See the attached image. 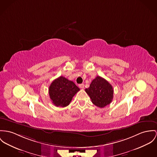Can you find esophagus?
I'll list each match as a JSON object with an SVG mask.
<instances>
[{"instance_id":"1","label":"esophagus","mask_w":157,"mask_h":157,"mask_svg":"<svg viewBox=\"0 0 157 157\" xmlns=\"http://www.w3.org/2000/svg\"><path fill=\"white\" fill-rule=\"evenodd\" d=\"M79 87L81 88H84V84H79Z\"/></svg>"}]
</instances>
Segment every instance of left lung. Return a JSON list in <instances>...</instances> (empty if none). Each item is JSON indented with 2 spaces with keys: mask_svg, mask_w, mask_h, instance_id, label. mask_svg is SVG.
<instances>
[{
  "mask_svg": "<svg viewBox=\"0 0 157 157\" xmlns=\"http://www.w3.org/2000/svg\"><path fill=\"white\" fill-rule=\"evenodd\" d=\"M86 93L91 99L92 103L100 108L109 105L113 97V89L104 78L97 76L93 80Z\"/></svg>",
  "mask_w": 157,
  "mask_h": 157,
  "instance_id": "left-lung-1",
  "label": "left lung"
}]
</instances>
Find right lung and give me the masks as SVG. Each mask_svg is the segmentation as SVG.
<instances>
[{
	"label": "right lung",
	"mask_w": 157,
	"mask_h": 157,
	"mask_svg": "<svg viewBox=\"0 0 157 157\" xmlns=\"http://www.w3.org/2000/svg\"><path fill=\"white\" fill-rule=\"evenodd\" d=\"M79 90L80 89L73 81L61 76L51 84L49 87V94L56 106L66 107L70 104L73 97Z\"/></svg>",
	"instance_id": "right-lung-1"
}]
</instances>
